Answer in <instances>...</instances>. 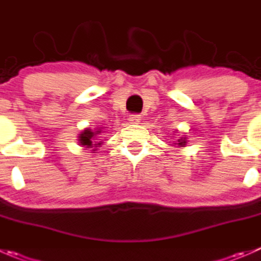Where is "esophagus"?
Masks as SVG:
<instances>
[{
    "label": "esophagus",
    "mask_w": 261,
    "mask_h": 261,
    "mask_svg": "<svg viewBox=\"0 0 261 261\" xmlns=\"http://www.w3.org/2000/svg\"><path fill=\"white\" fill-rule=\"evenodd\" d=\"M140 120H141L140 115H136V113L128 116V121H130V123H135V125H136V123L140 122Z\"/></svg>",
    "instance_id": "1"
}]
</instances>
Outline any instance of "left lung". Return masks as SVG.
<instances>
[{"mask_svg":"<svg viewBox=\"0 0 261 261\" xmlns=\"http://www.w3.org/2000/svg\"><path fill=\"white\" fill-rule=\"evenodd\" d=\"M178 145H181V146H184V145H186V140H184V139H178Z\"/></svg>","mask_w":261,"mask_h":261,"instance_id":"left-lung-1","label":"left lung"}]
</instances>
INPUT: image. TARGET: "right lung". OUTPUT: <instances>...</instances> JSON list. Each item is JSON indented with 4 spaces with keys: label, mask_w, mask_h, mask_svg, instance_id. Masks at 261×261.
<instances>
[{
    "label": "right lung",
    "mask_w": 261,
    "mask_h": 261,
    "mask_svg": "<svg viewBox=\"0 0 261 261\" xmlns=\"http://www.w3.org/2000/svg\"><path fill=\"white\" fill-rule=\"evenodd\" d=\"M100 131H95V133H93L92 130H89V128H87V130L83 131L82 134H80L79 136V141H80V145L83 146H87V148H97L98 145H100L102 143H98V144H94L95 143V136L99 135ZM93 150H97V149H93Z\"/></svg>",
    "instance_id": "1"
}]
</instances>
